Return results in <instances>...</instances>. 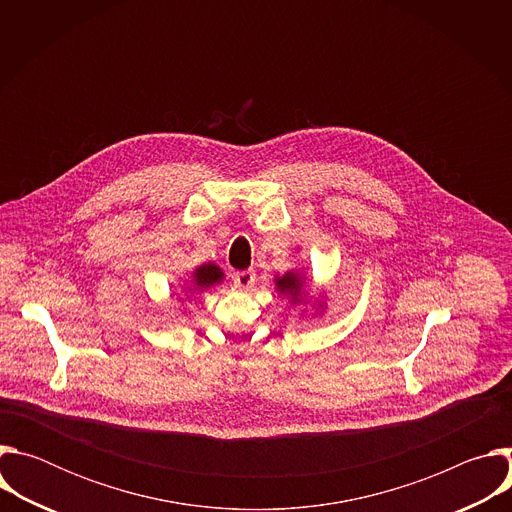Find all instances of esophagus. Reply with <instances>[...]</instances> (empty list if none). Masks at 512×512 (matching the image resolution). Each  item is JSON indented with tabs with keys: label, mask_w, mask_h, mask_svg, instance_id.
I'll return each mask as SVG.
<instances>
[{
	"label": "esophagus",
	"mask_w": 512,
	"mask_h": 512,
	"mask_svg": "<svg viewBox=\"0 0 512 512\" xmlns=\"http://www.w3.org/2000/svg\"><path fill=\"white\" fill-rule=\"evenodd\" d=\"M233 281H235V287H239L241 291H245V289L253 287V283H255V271H251V269L237 271L235 277H233Z\"/></svg>",
	"instance_id": "34e87169"
}]
</instances>
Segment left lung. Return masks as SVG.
Listing matches in <instances>:
<instances>
[{"mask_svg": "<svg viewBox=\"0 0 512 512\" xmlns=\"http://www.w3.org/2000/svg\"><path fill=\"white\" fill-rule=\"evenodd\" d=\"M306 281L308 277L300 271V269H291L283 275H275L273 283H275V291L279 296L287 298L291 302V306L298 308L300 316H308V300H306ZM318 304L312 308L314 314L312 318L322 316V312L326 310V302L324 300H316ZM310 318V316H308Z\"/></svg>", "mask_w": 512, "mask_h": 512, "instance_id": "left-lung-1", "label": "left lung"}]
</instances>
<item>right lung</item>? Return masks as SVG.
<instances>
[{
    "instance_id": "add662e5",
    "label": "right lung",
    "mask_w": 512,
    "mask_h": 512,
    "mask_svg": "<svg viewBox=\"0 0 512 512\" xmlns=\"http://www.w3.org/2000/svg\"><path fill=\"white\" fill-rule=\"evenodd\" d=\"M186 283L182 285V289H180V298L178 300H182V302H188V300H192V298H196V296H200V294H204V291H208L210 287H214V285H218V283H223L225 281V271L218 267L216 263H202V265H196L192 271H190V275H188V279H184Z\"/></svg>"
}]
</instances>
